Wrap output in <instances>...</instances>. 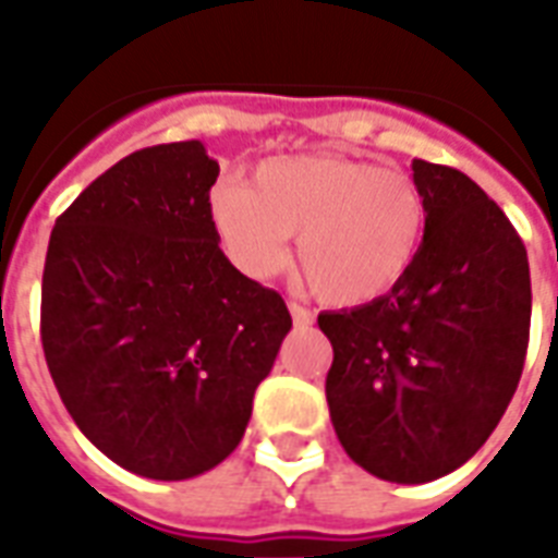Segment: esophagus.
I'll return each instance as SVG.
<instances>
[{
  "mask_svg": "<svg viewBox=\"0 0 558 558\" xmlns=\"http://www.w3.org/2000/svg\"><path fill=\"white\" fill-rule=\"evenodd\" d=\"M289 313H292V322H295V327H313V313L306 310V306L295 304V301H289Z\"/></svg>",
  "mask_w": 558,
  "mask_h": 558,
  "instance_id": "34e87169",
  "label": "esophagus"
}]
</instances>
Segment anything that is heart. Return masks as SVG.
I'll use <instances>...</instances> for the list:
<instances>
[{
  "instance_id": "1",
  "label": "heart",
  "mask_w": 558,
  "mask_h": 558,
  "mask_svg": "<svg viewBox=\"0 0 558 558\" xmlns=\"http://www.w3.org/2000/svg\"><path fill=\"white\" fill-rule=\"evenodd\" d=\"M208 219L245 278L283 269L298 234V271L332 306L379 301L423 248L428 205L411 173L336 153L271 156L254 185L219 182Z\"/></svg>"
}]
</instances>
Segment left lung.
<instances>
[{
	"instance_id": "obj_1",
	"label": "left lung",
	"mask_w": 558,
	"mask_h": 558,
	"mask_svg": "<svg viewBox=\"0 0 558 558\" xmlns=\"http://www.w3.org/2000/svg\"><path fill=\"white\" fill-rule=\"evenodd\" d=\"M428 205L423 248L388 295L322 313L327 405L353 463L390 484L463 466L519 388L530 339L527 248L481 187L414 159Z\"/></svg>"
}]
</instances>
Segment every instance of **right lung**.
<instances>
[{
    "label": "right lung",
    "instance_id": "obj_1",
    "mask_svg": "<svg viewBox=\"0 0 558 558\" xmlns=\"http://www.w3.org/2000/svg\"><path fill=\"white\" fill-rule=\"evenodd\" d=\"M202 142L130 153L54 222L43 271L48 371L92 446L187 481L240 446L292 330L283 298L231 266L208 219Z\"/></svg>",
    "mask_w": 558,
    "mask_h": 558
}]
</instances>
